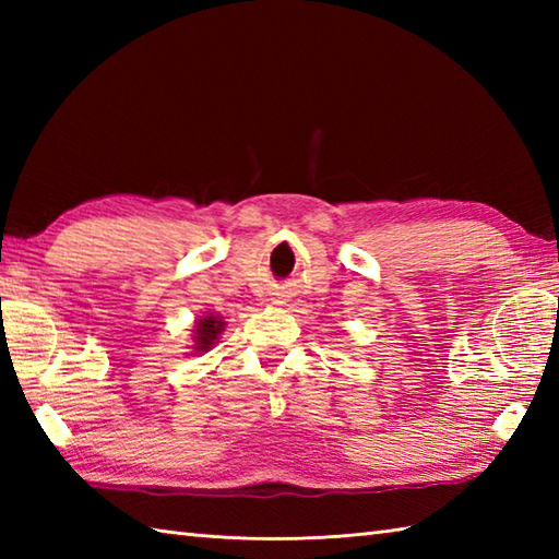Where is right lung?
Segmentation results:
<instances>
[{
  "label": "right lung",
  "mask_w": 559,
  "mask_h": 559,
  "mask_svg": "<svg viewBox=\"0 0 559 559\" xmlns=\"http://www.w3.org/2000/svg\"><path fill=\"white\" fill-rule=\"evenodd\" d=\"M225 322L218 314H206L197 319L194 326V353H206L209 348H213V343H218V336L223 331Z\"/></svg>",
  "instance_id": "obj_1"
}]
</instances>
